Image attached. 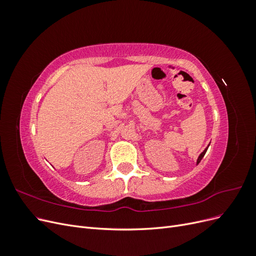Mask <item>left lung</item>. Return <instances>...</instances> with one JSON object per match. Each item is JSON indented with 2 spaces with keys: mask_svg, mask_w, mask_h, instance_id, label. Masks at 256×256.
Returning <instances> with one entry per match:
<instances>
[{
  "mask_svg": "<svg viewBox=\"0 0 256 256\" xmlns=\"http://www.w3.org/2000/svg\"><path fill=\"white\" fill-rule=\"evenodd\" d=\"M208 147H209V145H208V146L206 147V148L203 150V152H200V154L198 158V160H196V166L200 164V160H202V159H203V157L205 156V154H206V152H207V150H208Z\"/></svg>",
  "mask_w": 256,
  "mask_h": 256,
  "instance_id": "1",
  "label": "left lung"
}]
</instances>
